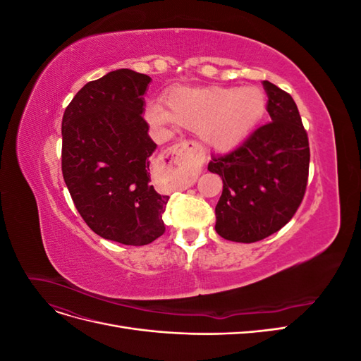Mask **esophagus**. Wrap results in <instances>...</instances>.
<instances>
[{
  "mask_svg": "<svg viewBox=\"0 0 361 361\" xmlns=\"http://www.w3.org/2000/svg\"><path fill=\"white\" fill-rule=\"evenodd\" d=\"M164 158L169 159V166L178 171L182 166H188L191 169L200 167L204 157L199 149V145L194 143V141H180L178 145H173L164 152ZM192 180L187 183V187H191Z\"/></svg>",
  "mask_w": 361,
  "mask_h": 361,
  "instance_id": "34e87169",
  "label": "esophagus"
}]
</instances>
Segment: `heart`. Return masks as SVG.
I'll return each instance as SVG.
<instances>
[{
  "instance_id": "b5f03b06",
  "label": "heart",
  "mask_w": 361,
  "mask_h": 361,
  "mask_svg": "<svg viewBox=\"0 0 361 361\" xmlns=\"http://www.w3.org/2000/svg\"><path fill=\"white\" fill-rule=\"evenodd\" d=\"M265 94L256 87H182L167 96V110L155 104L147 116L154 123H176L199 130L214 149H231L244 140L265 111Z\"/></svg>"
}]
</instances>
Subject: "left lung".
Wrapping results in <instances>:
<instances>
[{"instance_id": "1", "label": "left lung", "mask_w": 361, "mask_h": 361, "mask_svg": "<svg viewBox=\"0 0 361 361\" xmlns=\"http://www.w3.org/2000/svg\"><path fill=\"white\" fill-rule=\"evenodd\" d=\"M269 123L207 166L223 179L215 231L233 243H256L279 232L297 212L309 178L310 149L292 96L264 81Z\"/></svg>"}]
</instances>
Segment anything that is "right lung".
I'll list each match as a JSON object with an SVG mask.
<instances>
[{
    "label": "right lung",
    "instance_id": "obj_1",
    "mask_svg": "<svg viewBox=\"0 0 361 361\" xmlns=\"http://www.w3.org/2000/svg\"><path fill=\"white\" fill-rule=\"evenodd\" d=\"M150 76L118 69L87 82L61 122V170L82 220L104 239L146 245L166 226L169 195L150 185L157 145L143 118Z\"/></svg>",
    "mask_w": 361,
    "mask_h": 361
}]
</instances>
